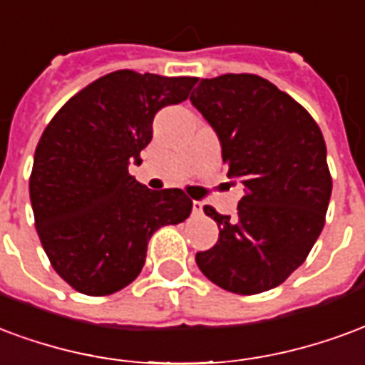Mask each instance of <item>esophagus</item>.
<instances>
[{"mask_svg": "<svg viewBox=\"0 0 365 365\" xmlns=\"http://www.w3.org/2000/svg\"><path fill=\"white\" fill-rule=\"evenodd\" d=\"M202 206H204V204H202V202H196L194 200L192 202V212L196 215H202V212H204V208H202Z\"/></svg>", "mask_w": 365, "mask_h": 365, "instance_id": "1", "label": "esophagus"}]
</instances>
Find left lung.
I'll return each mask as SVG.
<instances>
[{"label": "left lung", "instance_id": "left-lung-1", "mask_svg": "<svg viewBox=\"0 0 365 365\" xmlns=\"http://www.w3.org/2000/svg\"><path fill=\"white\" fill-rule=\"evenodd\" d=\"M190 101L217 132L227 177L245 186L235 217L204 206L220 239L196 252V264L233 294L276 288L323 231L332 179L321 128L288 93L252 73L202 79Z\"/></svg>", "mask_w": 365, "mask_h": 365}]
</instances>
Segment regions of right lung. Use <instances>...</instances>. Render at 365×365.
<instances>
[{
  "mask_svg": "<svg viewBox=\"0 0 365 365\" xmlns=\"http://www.w3.org/2000/svg\"><path fill=\"white\" fill-rule=\"evenodd\" d=\"M198 77L118 70L76 93L48 122L29 192L50 264L79 294L110 295L138 278L148 241L185 222L180 188L151 190L128 173L151 142L153 116L182 103Z\"/></svg>",
  "mask_w": 365,
  "mask_h": 365,
  "instance_id": "obj_1",
  "label": "right lung"
}]
</instances>
